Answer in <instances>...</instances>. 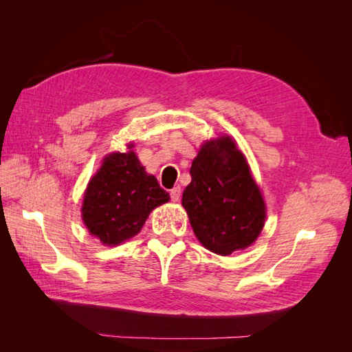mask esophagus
Masks as SVG:
<instances>
[{"label":"esophagus","mask_w":352,"mask_h":352,"mask_svg":"<svg viewBox=\"0 0 352 352\" xmlns=\"http://www.w3.org/2000/svg\"><path fill=\"white\" fill-rule=\"evenodd\" d=\"M180 194H182V189H180V186H175L172 190H170V198L176 202V201H179Z\"/></svg>","instance_id":"esophagus-1"}]
</instances>
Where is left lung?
Listing matches in <instances>:
<instances>
[{
	"instance_id": "8db88e82",
	"label": "left lung",
	"mask_w": 352,
	"mask_h": 352,
	"mask_svg": "<svg viewBox=\"0 0 352 352\" xmlns=\"http://www.w3.org/2000/svg\"><path fill=\"white\" fill-rule=\"evenodd\" d=\"M189 173L182 206L198 241L219 255L252 245L264 228L265 204L235 141L225 135L204 142Z\"/></svg>"
}]
</instances>
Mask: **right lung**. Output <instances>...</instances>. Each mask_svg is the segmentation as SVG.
I'll list each match as a JSON object with an SVG mask.
<instances>
[{
    "label": "right lung",
    "instance_id": "obj_1",
    "mask_svg": "<svg viewBox=\"0 0 352 352\" xmlns=\"http://www.w3.org/2000/svg\"><path fill=\"white\" fill-rule=\"evenodd\" d=\"M127 153L102 160L83 195L82 220L92 236L104 245H119L141 232L150 212L170 199L157 179L145 172L127 145Z\"/></svg>",
    "mask_w": 352,
    "mask_h": 352
}]
</instances>
